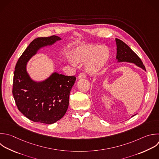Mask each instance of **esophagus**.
<instances>
[{"label":"esophagus","instance_id":"esophagus-1","mask_svg":"<svg viewBox=\"0 0 159 159\" xmlns=\"http://www.w3.org/2000/svg\"><path fill=\"white\" fill-rule=\"evenodd\" d=\"M86 77V75L84 74V73H80L79 75H78V79H83V78H85Z\"/></svg>","mask_w":159,"mask_h":159}]
</instances>
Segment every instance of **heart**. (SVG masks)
<instances>
[{
	"label": "heart",
	"mask_w": 159,
	"mask_h": 159,
	"mask_svg": "<svg viewBox=\"0 0 159 159\" xmlns=\"http://www.w3.org/2000/svg\"><path fill=\"white\" fill-rule=\"evenodd\" d=\"M72 58L76 63H86V71L91 75L102 70L109 58V51L104 46L84 45L74 51Z\"/></svg>",
	"instance_id": "1"
}]
</instances>
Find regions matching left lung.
Here are the masks:
<instances>
[{
  "mask_svg": "<svg viewBox=\"0 0 159 159\" xmlns=\"http://www.w3.org/2000/svg\"><path fill=\"white\" fill-rule=\"evenodd\" d=\"M116 42L117 46L116 60L117 62H127L134 63L137 66L146 71L145 66L143 65L140 58L134 53V52L132 50V49L127 45L118 39H116ZM135 115H133L132 117L134 116Z\"/></svg>",
  "mask_w": 159,
  "mask_h": 159,
  "instance_id": "obj_1",
  "label": "left lung"
}]
</instances>
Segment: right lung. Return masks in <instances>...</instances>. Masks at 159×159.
Segmentation results:
<instances>
[{
  "label": "right lung",
  "instance_id": "obj_1",
  "mask_svg": "<svg viewBox=\"0 0 159 159\" xmlns=\"http://www.w3.org/2000/svg\"><path fill=\"white\" fill-rule=\"evenodd\" d=\"M61 39L58 36L39 37L34 40L19 58L14 73L12 93L19 110L30 120L53 124L65 114L75 76L53 72L41 81L32 79L27 65L42 48L52 46Z\"/></svg>",
  "mask_w": 159,
  "mask_h": 159
}]
</instances>
